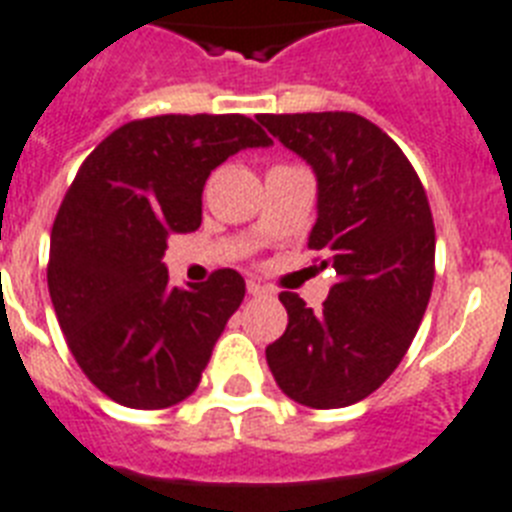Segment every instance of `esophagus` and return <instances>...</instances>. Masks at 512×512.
I'll return each mask as SVG.
<instances>
[{"instance_id": "34e87169", "label": "esophagus", "mask_w": 512, "mask_h": 512, "mask_svg": "<svg viewBox=\"0 0 512 512\" xmlns=\"http://www.w3.org/2000/svg\"><path fill=\"white\" fill-rule=\"evenodd\" d=\"M247 292L252 294V297H260V294H265V292H268V289H265V286L257 284V281H249V284H247Z\"/></svg>"}]
</instances>
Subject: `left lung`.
Listing matches in <instances>:
<instances>
[{"mask_svg": "<svg viewBox=\"0 0 512 512\" xmlns=\"http://www.w3.org/2000/svg\"><path fill=\"white\" fill-rule=\"evenodd\" d=\"M257 120L313 165L318 220L310 249L336 276L321 313L299 294H278L289 326L265 350L270 373L299 405H355L392 376L429 305L436 252L429 197L392 136L357 112Z\"/></svg>", "mask_w": 512, "mask_h": 512, "instance_id": "left-lung-1", "label": "left lung"}]
</instances>
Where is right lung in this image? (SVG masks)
<instances>
[{
	"instance_id": "right-lung-1",
	"label": "right lung",
	"mask_w": 512,
	"mask_h": 512,
	"mask_svg": "<svg viewBox=\"0 0 512 512\" xmlns=\"http://www.w3.org/2000/svg\"><path fill=\"white\" fill-rule=\"evenodd\" d=\"M247 115H157L115 128L65 191L49 239L47 284L65 342L118 405L162 410L199 386L244 278L170 286V234L202 223V189L220 162L268 147Z\"/></svg>"
}]
</instances>
